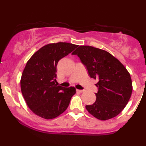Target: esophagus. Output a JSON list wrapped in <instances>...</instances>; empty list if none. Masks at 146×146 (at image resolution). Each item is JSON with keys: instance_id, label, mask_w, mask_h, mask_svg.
I'll list each match as a JSON object with an SVG mask.
<instances>
[{"instance_id": "1", "label": "esophagus", "mask_w": 146, "mask_h": 146, "mask_svg": "<svg viewBox=\"0 0 146 146\" xmlns=\"http://www.w3.org/2000/svg\"><path fill=\"white\" fill-rule=\"evenodd\" d=\"M77 92H78V93H83V92H84V90H79V89H78V90H77Z\"/></svg>"}]
</instances>
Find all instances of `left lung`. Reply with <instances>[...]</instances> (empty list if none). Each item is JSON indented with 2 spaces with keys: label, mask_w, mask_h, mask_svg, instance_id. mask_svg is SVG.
<instances>
[{
  "label": "left lung",
  "mask_w": 146,
  "mask_h": 146,
  "mask_svg": "<svg viewBox=\"0 0 146 146\" xmlns=\"http://www.w3.org/2000/svg\"><path fill=\"white\" fill-rule=\"evenodd\" d=\"M72 54L78 55L90 78L98 80L96 101L86 106L88 113L102 121L118 115L132 91L131 77L126 68L108 51L91 46H80Z\"/></svg>",
  "instance_id": "8db88e82"
}]
</instances>
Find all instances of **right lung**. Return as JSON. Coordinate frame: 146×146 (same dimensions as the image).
Returning a JSON list of instances; mask_svg holds the SVG:
<instances>
[{"mask_svg": "<svg viewBox=\"0 0 146 146\" xmlns=\"http://www.w3.org/2000/svg\"><path fill=\"white\" fill-rule=\"evenodd\" d=\"M76 47L68 42L50 43L35 52L27 62L21 79V92L28 107L38 116L51 119L68 108L76 89L58 86L56 66Z\"/></svg>", "mask_w": 146, "mask_h": 146, "instance_id": "add662e5", "label": "right lung"}]
</instances>
